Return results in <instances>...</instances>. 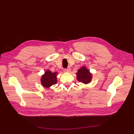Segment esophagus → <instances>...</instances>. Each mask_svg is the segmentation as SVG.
<instances>
[{"label": "esophagus", "instance_id": "34e87169", "mask_svg": "<svg viewBox=\"0 0 134 134\" xmlns=\"http://www.w3.org/2000/svg\"><path fill=\"white\" fill-rule=\"evenodd\" d=\"M70 70H71V69H70V67H68V68L65 69H64L65 72H70Z\"/></svg>", "mask_w": 134, "mask_h": 134}]
</instances>
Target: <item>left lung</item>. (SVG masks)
Here are the masks:
<instances>
[{
    "label": "left lung",
    "mask_w": 134,
    "mask_h": 134,
    "mask_svg": "<svg viewBox=\"0 0 134 134\" xmlns=\"http://www.w3.org/2000/svg\"><path fill=\"white\" fill-rule=\"evenodd\" d=\"M76 74V78L79 82L87 84L91 81L92 74L86 67L81 68L78 70Z\"/></svg>",
    "instance_id": "left-lung-1"
}]
</instances>
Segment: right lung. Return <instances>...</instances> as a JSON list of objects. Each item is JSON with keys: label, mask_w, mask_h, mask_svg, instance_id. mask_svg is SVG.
Segmentation results:
<instances>
[{"label": "right lung", "mask_w": 134, "mask_h": 134, "mask_svg": "<svg viewBox=\"0 0 134 134\" xmlns=\"http://www.w3.org/2000/svg\"><path fill=\"white\" fill-rule=\"evenodd\" d=\"M41 83L43 86L48 88L57 83L56 79V72H51L50 70L46 71L42 75Z\"/></svg>", "instance_id": "obj_1"}]
</instances>
